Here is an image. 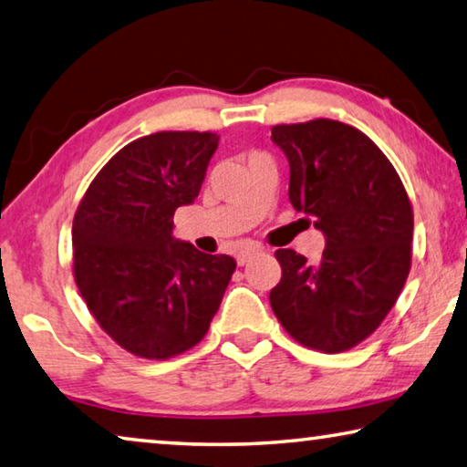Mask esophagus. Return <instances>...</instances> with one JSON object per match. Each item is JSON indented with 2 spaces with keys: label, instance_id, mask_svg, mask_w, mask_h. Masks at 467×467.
Here are the masks:
<instances>
[{
  "label": "esophagus",
  "instance_id": "1",
  "mask_svg": "<svg viewBox=\"0 0 467 467\" xmlns=\"http://www.w3.org/2000/svg\"><path fill=\"white\" fill-rule=\"evenodd\" d=\"M260 254H262V247H257V245H249V247L241 249L239 254H236V264H239V265H245V264H249L251 260H254L255 255H260Z\"/></svg>",
  "mask_w": 467,
  "mask_h": 467
}]
</instances>
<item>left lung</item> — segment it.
Instances as JSON below:
<instances>
[{"instance_id": "left-lung-1", "label": "left lung", "mask_w": 467, "mask_h": 467, "mask_svg": "<svg viewBox=\"0 0 467 467\" xmlns=\"http://www.w3.org/2000/svg\"><path fill=\"white\" fill-rule=\"evenodd\" d=\"M291 168L288 199L314 218L327 249L309 264L278 249L283 278L270 306L301 345L340 353L380 327L411 265L413 212L397 170L364 132L327 120L278 124Z\"/></svg>"}]
</instances>
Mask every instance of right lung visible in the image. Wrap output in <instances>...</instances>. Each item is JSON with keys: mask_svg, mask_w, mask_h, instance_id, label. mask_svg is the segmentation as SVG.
<instances>
[{"mask_svg": "<svg viewBox=\"0 0 467 467\" xmlns=\"http://www.w3.org/2000/svg\"><path fill=\"white\" fill-rule=\"evenodd\" d=\"M216 132H153L124 145L88 184L72 222L74 278L88 312L122 349L168 359L195 347L236 268L174 239L195 202Z\"/></svg>", "mask_w": 467, "mask_h": 467, "instance_id": "right-lung-1", "label": "right lung"}]
</instances>
